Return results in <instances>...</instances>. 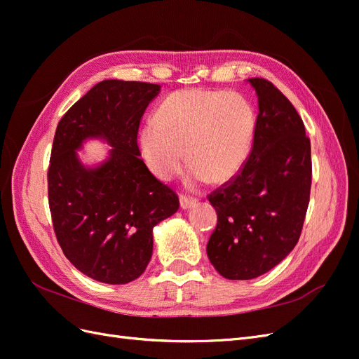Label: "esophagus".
Returning a JSON list of instances; mask_svg holds the SVG:
<instances>
[{
  "mask_svg": "<svg viewBox=\"0 0 359 359\" xmlns=\"http://www.w3.org/2000/svg\"><path fill=\"white\" fill-rule=\"evenodd\" d=\"M193 205H196V199L187 198V196H180V206L182 210H190Z\"/></svg>",
  "mask_w": 359,
  "mask_h": 359,
  "instance_id": "esophagus-1",
  "label": "esophagus"
}]
</instances>
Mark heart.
Instances as JSON below:
<instances>
[{
    "label": "heart",
    "instance_id": "obj_1",
    "mask_svg": "<svg viewBox=\"0 0 359 359\" xmlns=\"http://www.w3.org/2000/svg\"><path fill=\"white\" fill-rule=\"evenodd\" d=\"M256 130L252 104L236 93L181 90L161 103L156 118L144 124L139 149L147 168L160 181L170 180L190 161L184 182L196 189L211 178L235 177L250 154Z\"/></svg>",
    "mask_w": 359,
    "mask_h": 359
}]
</instances>
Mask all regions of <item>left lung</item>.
Listing matches in <instances>:
<instances>
[{
    "label": "left lung",
    "mask_w": 359,
    "mask_h": 359,
    "mask_svg": "<svg viewBox=\"0 0 359 359\" xmlns=\"http://www.w3.org/2000/svg\"><path fill=\"white\" fill-rule=\"evenodd\" d=\"M259 114L252 153L240 173L210 194L217 227L206 253L217 273L250 280L297 245L311 187V149L293 104L266 79H248Z\"/></svg>",
    "instance_id": "8db88e82"
}]
</instances>
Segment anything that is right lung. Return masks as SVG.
I'll return each mask as SVG.
<instances>
[{
	"instance_id": "obj_1",
	"label": "right lung",
	"mask_w": 359,
	"mask_h": 359,
	"mask_svg": "<svg viewBox=\"0 0 359 359\" xmlns=\"http://www.w3.org/2000/svg\"><path fill=\"white\" fill-rule=\"evenodd\" d=\"M160 85L109 79L94 85L58 123L48 196L53 231L81 273L107 285L142 276L153 256V229L180 208L178 196L148 170L137 130ZM102 138L110 150L94 168L76 149Z\"/></svg>"
}]
</instances>
